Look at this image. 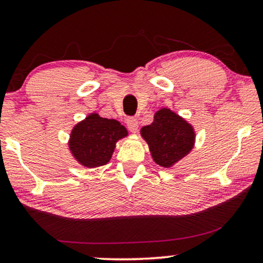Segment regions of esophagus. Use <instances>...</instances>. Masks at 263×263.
Returning <instances> with one entry per match:
<instances>
[{
  "instance_id": "34e87169",
  "label": "esophagus",
  "mask_w": 263,
  "mask_h": 263,
  "mask_svg": "<svg viewBox=\"0 0 263 263\" xmlns=\"http://www.w3.org/2000/svg\"><path fill=\"white\" fill-rule=\"evenodd\" d=\"M126 124H127L128 130L131 132L138 131V121H137V119H135V118H127Z\"/></svg>"
}]
</instances>
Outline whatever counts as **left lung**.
Listing matches in <instances>:
<instances>
[{
	"instance_id": "obj_1",
	"label": "left lung",
	"mask_w": 263,
	"mask_h": 263,
	"mask_svg": "<svg viewBox=\"0 0 263 263\" xmlns=\"http://www.w3.org/2000/svg\"><path fill=\"white\" fill-rule=\"evenodd\" d=\"M140 136L149 145L155 163L163 168L173 167L187 156L195 143L193 126L167 107L158 109L153 123L140 128Z\"/></svg>"
}]
</instances>
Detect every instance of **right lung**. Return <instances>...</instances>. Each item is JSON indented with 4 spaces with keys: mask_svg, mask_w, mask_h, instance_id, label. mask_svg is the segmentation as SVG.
Wrapping results in <instances>:
<instances>
[{
    "mask_svg": "<svg viewBox=\"0 0 263 263\" xmlns=\"http://www.w3.org/2000/svg\"><path fill=\"white\" fill-rule=\"evenodd\" d=\"M127 135L126 127L118 120L90 113L72 127L68 143L69 150L81 165L96 168L108 163L117 142Z\"/></svg>",
    "mask_w": 263,
    "mask_h": 263,
    "instance_id": "add662e5",
    "label": "right lung"
}]
</instances>
